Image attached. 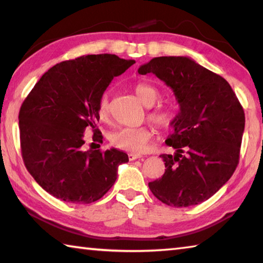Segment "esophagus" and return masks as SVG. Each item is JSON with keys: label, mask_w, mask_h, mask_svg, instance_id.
<instances>
[{"label": "esophagus", "mask_w": 263, "mask_h": 263, "mask_svg": "<svg viewBox=\"0 0 263 263\" xmlns=\"http://www.w3.org/2000/svg\"><path fill=\"white\" fill-rule=\"evenodd\" d=\"M140 158H142L140 154H133V153L128 154V159H130L131 161H133V160H137V159H140Z\"/></svg>", "instance_id": "obj_1"}]
</instances>
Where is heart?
<instances>
[{"label": "heart", "mask_w": 263, "mask_h": 263, "mask_svg": "<svg viewBox=\"0 0 263 263\" xmlns=\"http://www.w3.org/2000/svg\"><path fill=\"white\" fill-rule=\"evenodd\" d=\"M136 94L141 103L146 106H152L158 101L159 92L153 86L139 83L136 86ZM97 114L102 122H108L110 118V103L108 95L101 97ZM177 110L174 106H161L149 112V119L155 125L161 128H169L174 125L177 119ZM152 130L147 126L140 127H122L110 135L111 144L116 147L130 151L133 153H141L147 147L152 138Z\"/></svg>", "instance_id": "b5f03b06"}]
</instances>
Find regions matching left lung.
<instances>
[{
  "instance_id": "1",
  "label": "left lung",
  "mask_w": 263,
  "mask_h": 263,
  "mask_svg": "<svg viewBox=\"0 0 263 263\" xmlns=\"http://www.w3.org/2000/svg\"><path fill=\"white\" fill-rule=\"evenodd\" d=\"M138 73H153L171 87L180 104L174 132L161 154L164 174L148 186L159 201L186 208L215 195L239 163L245 112L232 88L220 75L186 57H158Z\"/></svg>"
}]
</instances>
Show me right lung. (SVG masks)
I'll return each instance as SVG.
<instances>
[{"mask_svg": "<svg viewBox=\"0 0 263 263\" xmlns=\"http://www.w3.org/2000/svg\"><path fill=\"white\" fill-rule=\"evenodd\" d=\"M115 54H89L62 61L35 83L20 110L22 157L42 188L61 201L88 204L99 201L117 179L126 153L111 148L83 149L87 128L92 140L101 97L115 77L135 64Z\"/></svg>", "mask_w": 263, "mask_h": 263, "instance_id": "obj_1", "label": "right lung"}]
</instances>
